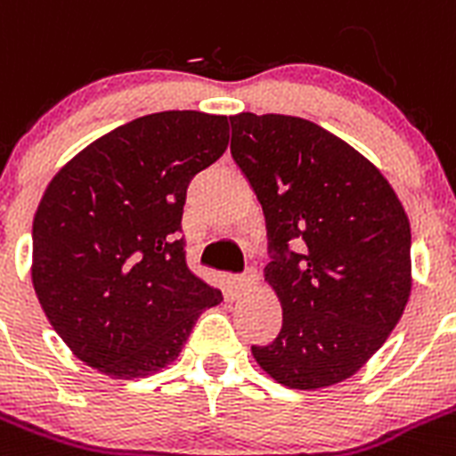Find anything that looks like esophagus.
<instances>
[{"label": "esophagus", "mask_w": 456, "mask_h": 456, "mask_svg": "<svg viewBox=\"0 0 456 456\" xmlns=\"http://www.w3.org/2000/svg\"><path fill=\"white\" fill-rule=\"evenodd\" d=\"M254 283H256V274H254V272H248V274L233 276V288H236L238 292L249 290V288H252Z\"/></svg>", "instance_id": "34e87169"}]
</instances>
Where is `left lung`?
Listing matches in <instances>:
<instances>
[{
	"instance_id": "obj_1",
	"label": "left lung",
	"mask_w": 456,
	"mask_h": 456,
	"mask_svg": "<svg viewBox=\"0 0 456 456\" xmlns=\"http://www.w3.org/2000/svg\"><path fill=\"white\" fill-rule=\"evenodd\" d=\"M229 121L232 157L265 216L263 276L283 308L279 338L252 346L254 360L290 389L338 385L387 342L410 301L405 208L367 157L317 123L252 112Z\"/></svg>"
}]
</instances>
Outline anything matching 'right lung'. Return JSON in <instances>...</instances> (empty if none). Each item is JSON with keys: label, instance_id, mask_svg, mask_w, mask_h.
<instances>
[{"label": "right lung", "instance_id": "1", "mask_svg": "<svg viewBox=\"0 0 456 456\" xmlns=\"http://www.w3.org/2000/svg\"><path fill=\"white\" fill-rule=\"evenodd\" d=\"M229 143L227 117L168 110L114 127L67 161L33 218L31 279L78 360L118 380L180 355L223 301L186 265V189Z\"/></svg>", "mask_w": 456, "mask_h": 456}]
</instances>
